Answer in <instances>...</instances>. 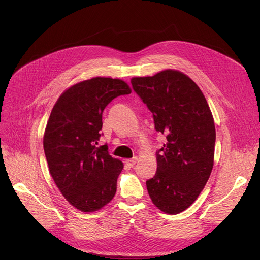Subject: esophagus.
Here are the masks:
<instances>
[{"label":"esophagus","mask_w":260,"mask_h":260,"mask_svg":"<svg viewBox=\"0 0 260 260\" xmlns=\"http://www.w3.org/2000/svg\"><path fill=\"white\" fill-rule=\"evenodd\" d=\"M137 157H134V158H132V159H127L125 162L127 163V166L128 167H134L135 165H136V162H137Z\"/></svg>","instance_id":"34e87169"}]
</instances>
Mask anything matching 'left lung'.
<instances>
[{
    "instance_id": "left-lung-1",
    "label": "left lung",
    "mask_w": 260,
    "mask_h": 260,
    "mask_svg": "<svg viewBox=\"0 0 260 260\" xmlns=\"http://www.w3.org/2000/svg\"><path fill=\"white\" fill-rule=\"evenodd\" d=\"M167 143L156 152L157 172L146 181L149 197L167 214L186 210L207 184L214 166L216 131L200 88L186 75L167 70L132 79Z\"/></svg>"
}]
</instances>
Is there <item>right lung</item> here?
I'll list each match as a JSON object with an SVG mask.
<instances>
[{
	"mask_svg": "<svg viewBox=\"0 0 260 260\" xmlns=\"http://www.w3.org/2000/svg\"><path fill=\"white\" fill-rule=\"evenodd\" d=\"M132 90L120 79L97 77L66 89L54 104L44 138L49 173L60 192L76 209H102L117 190L123 163L98 146L106 105Z\"/></svg>",
	"mask_w": 260,
	"mask_h": 260,
	"instance_id": "add662e5",
	"label": "right lung"
}]
</instances>
